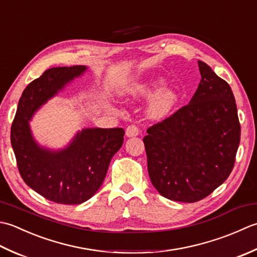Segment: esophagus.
<instances>
[{"label": "esophagus", "instance_id": "34e87169", "mask_svg": "<svg viewBox=\"0 0 257 257\" xmlns=\"http://www.w3.org/2000/svg\"><path fill=\"white\" fill-rule=\"evenodd\" d=\"M140 133L139 127L136 125H130L125 130V134H126L127 138H133V136H138Z\"/></svg>", "mask_w": 257, "mask_h": 257}]
</instances>
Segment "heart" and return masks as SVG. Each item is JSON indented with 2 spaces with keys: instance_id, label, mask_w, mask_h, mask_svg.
<instances>
[{
  "instance_id": "heart-1",
  "label": "heart",
  "mask_w": 257,
  "mask_h": 257,
  "mask_svg": "<svg viewBox=\"0 0 257 257\" xmlns=\"http://www.w3.org/2000/svg\"><path fill=\"white\" fill-rule=\"evenodd\" d=\"M163 83V77H152L146 81L136 83V84L132 86L128 93L134 97H149L155 90H158ZM179 101L180 95L174 88L169 86L162 87L150 98L148 107H146V113H148L151 118H164L167 115L171 114V112L177 105Z\"/></svg>"
}]
</instances>
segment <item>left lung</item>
I'll use <instances>...</instances> for the list:
<instances>
[{
    "label": "left lung",
    "instance_id": "1",
    "mask_svg": "<svg viewBox=\"0 0 257 257\" xmlns=\"http://www.w3.org/2000/svg\"><path fill=\"white\" fill-rule=\"evenodd\" d=\"M197 64L202 78L190 103L143 139L152 184L176 202H197L223 184L240 140L231 87L206 63Z\"/></svg>",
    "mask_w": 257,
    "mask_h": 257
}]
</instances>
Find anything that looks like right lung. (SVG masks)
<instances>
[{"mask_svg": "<svg viewBox=\"0 0 257 257\" xmlns=\"http://www.w3.org/2000/svg\"><path fill=\"white\" fill-rule=\"evenodd\" d=\"M87 70L85 65L52 67L26 86L11 127V144L23 181L49 201L74 205L95 194L124 130L90 127L78 131L64 149L51 150L33 138L30 121L35 112Z\"/></svg>", "mask_w": 257, "mask_h": 257, "instance_id": "obj_1", "label": "right lung"}]
</instances>
